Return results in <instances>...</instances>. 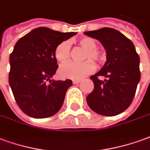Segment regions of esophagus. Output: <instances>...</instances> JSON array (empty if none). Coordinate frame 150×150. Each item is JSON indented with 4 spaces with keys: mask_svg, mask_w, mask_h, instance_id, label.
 <instances>
[{
    "mask_svg": "<svg viewBox=\"0 0 150 150\" xmlns=\"http://www.w3.org/2000/svg\"><path fill=\"white\" fill-rule=\"evenodd\" d=\"M80 82H81V80H74V81H73V83H74V85L79 84Z\"/></svg>",
    "mask_w": 150,
    "mask_h": 150,
    "instance_id": "34e87169",
    "label": "esophagus"
}]
</instances>
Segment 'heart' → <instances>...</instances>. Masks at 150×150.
<instances>
[{"label": "heart", "mask_w": 150, "mask_h": 150, "mask_svg": "<svg viewBox=\"0 0 150 150\" xmlns=\"http://www.w3.org/2000/svg\"><path fill=\"white\" fill-rule=\"evenodd\" d=\"M80 46L86 50L83 56L85 62H69L62 64L59 68V76L66 79H82L87 75H89L95 70L93 62L98 64H103L106 57L105 52L98 48L97 40L92 38L86 37L79 40ZM71 42L69 40H64L57 45L54 51V56L58 62H64L70 57Z\"/></svg>", "instance_id": "heart-1"}]
</instances>
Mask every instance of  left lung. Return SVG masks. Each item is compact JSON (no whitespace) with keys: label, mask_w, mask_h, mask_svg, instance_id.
Wrapping results in <instances>:
<instances>
[{"label":"left lung","mask_w":150,"mask_h":150,"mask_svg":"<svg viewBox=\"0 0 150 150\" xmlns=\"http://www.w3.org/2000/svg\"><path fill=\"white\" fill-rule=\"evenodd\" d=\"M85 34L100 40L107 54L102 69L90 76L94 88L87 96V103L100 115L120 114L130 105L136 93L141 79L139 56L133 42L114 29L102 28ZM100 76L107 78L101 81Z\"/></svg>","instance_id":"8db88e82"}]
</instances>
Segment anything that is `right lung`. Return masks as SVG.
I'll list each match as a JSON object with an SVG mask.
<instances>
[{
  "label": "right lung",
  "mask_w": 150,
  "mask_h": 150,
  "mask_svg": "<svg viewBox=\"0 0 150 150\" xmlns=\"http://www.w3.org/2000/svg\"><path fill=\"white\" fill-rule=\"evenodd\" d=\"M40 27L20 38L9 57L8 82L23 112L46 118L61 110L71 80H50L58 68L54 51L57 45L76 35Z\"/></svg>",
  "instance_id": "add662e5"
}]
</instances>
